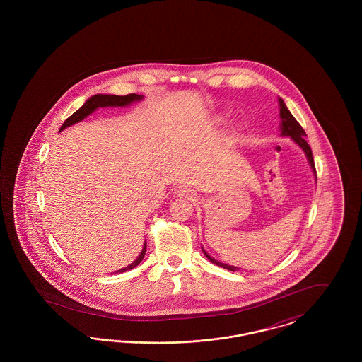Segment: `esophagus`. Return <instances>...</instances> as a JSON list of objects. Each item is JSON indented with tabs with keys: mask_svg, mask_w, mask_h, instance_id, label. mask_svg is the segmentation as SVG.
<instances>
[{
	"mask_svg": "<svg viewBox=\"0 0 362 362\" xmlns=\"http://www.w3.org/2000/svg\"><path fill=\"white\" fill-rule=\"evenodd\" d=\"M177 195L182 197V198H192L194 192L189 187H180V189H177Z\"/></svg>",
	"mask_w": 362,
	"mask_h": 362,
	"instance_id": "34e87169",
	"label": "esophagus"
}]
</instances>
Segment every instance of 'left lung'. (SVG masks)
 <instances>
[{
	"instance_id": "left-lung-1",
	"label": "left lung",
	"mask_w": 362,
	"mask_h": 362,
	"mask_svg": "<svg viewBox=\"0 0 362 362\" xmlns=\"http://www.w3.org/2000/svg\"><path fill=\"white\" fill-rule=\"evenodd\" d=\"M279 115H281V119H282V123H281V134H282V136H289V137L292 138L293 141L305 152L307 158H308V161H310V168H312L313 173H316L312 151H310V146L308 145V142L305 141V136H307V134H305V132L303 130L301 124L294 119V117L291 114V111L286 108V105H285L282 99H279ZM202 251H204V254L206 255V258L209 259L211 263H214V264H217V266H221V267L228 269V270H230V272H236V270H238V267L228 266V264H224V263H221V262H217V260H214L211 257H209L205 250H202Z\"/></svg>"
}]
</instances>
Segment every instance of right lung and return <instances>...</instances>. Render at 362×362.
Here are the masks:
<instances>
[{
  "label": "right lung",
  "instance_id": "right-lung-1",
  "mask_svg": "<svg viewBox=\"0 0 362 362\" xmlns=\"http://www.w3.org/2000/svg\"><path fill=\"white\" fill-rule=\"evenodd\" d=\"M141 99H142V95H137V93H130V95H124V96H118V95H95V96L89 98L81 108H78L73 115H70L69 118L64 122V124L61 126V130L66 129L68 126H71V124H74L77 122L83 121L84 118H86L89 114H92L99 107H117V105L118 107H124L127 104L137 102V100H141ZM145 252H146V241L144 243V248H142L139 257L132 264H129L127 267L121 269L118 272L119 273H124V272H127L130 269H134L145 257Z\"/></svg>",
  "mask_w": 362,
  "mask_h": 362
}]
</instances>
